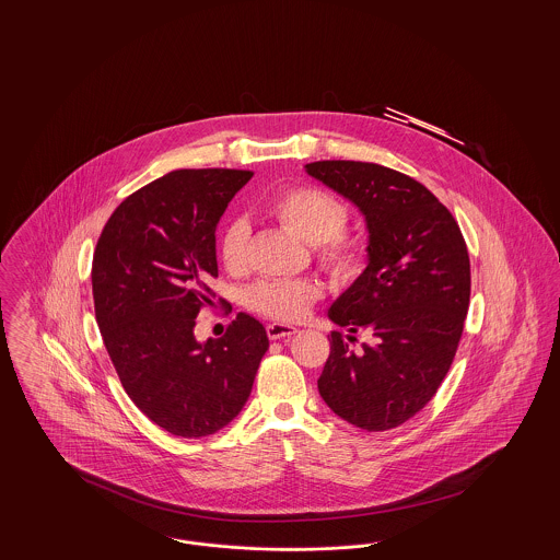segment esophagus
<instances>
[{
	"label": "esophagus",
	"mask_w": 560,
	"mask_h": 560,
	"mask_svg": "<svg viewBox=\"0 0 560 560\" xmlns=\"http://www.w3.org/2000/svg\"><path fill=\"white\" fill-rule=\"evenodd\" d=\"M298 329L293 325H285V323H270L267 327L268 338L270 340H281V338H290Z\"/></svg>",
	"instance_id": "esophagus-1"
}]
</instances>
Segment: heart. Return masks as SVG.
I'll list each match as a JSON object with an SVG mask.
<instances>
[{
    "label": "heart",
    "mask_w": 560,
    "mask_h": 560,
    "mask_svg": "<svg viewBox=\"0 0 560 560\" xmlns=\"http://www.w3.org/2000/svg\"><path fill=\"white\" fill-rule=\"evenodd\" d=\"M270 213L293 235L308 245H315L320 265L334 277L347 279L359 265L361 252L357 241L342 233L347 224V210L331 195L315 187H293L281 190L268 206ZM247 226L233 222L224 229L220 240V260L226 270L241 272L245 267ZM319 288L308 279H281L258 283L247 302L260 315L270 319H300Z\"/></svg>",
    "instance_id": "1"
}]
</instances>
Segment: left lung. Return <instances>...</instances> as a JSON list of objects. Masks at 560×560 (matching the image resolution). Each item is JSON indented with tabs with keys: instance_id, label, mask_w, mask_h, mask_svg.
Returning a JSON list of instances; mask_svg holds the SVG:
<instances>
[{
	"instance_id": "obj_1",
	"label": "left lung",
	"mask_w": 560,
	"mask_h": 560,
	"mask_svg": "<svg viewBox=\"0 0 560 560\" xmlns=\"http://www.w3.org/2000/svg\"><path fill=\"white\" fill-rule=\"evenodd\" d=\"M306 174L365 220L368 267L327 317L331 352L317 386L327 407L370 432L413 418L452 368L470 302V258L452 212L418 180L363 161H315ZM373 342L349 350L353 334Z\"/></svg>"
}]
</instances>
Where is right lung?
<instances>
[{"label": "right lung", "mask_w": 560, "mask_h": 560, "mask_svg": "<svg viewBox=\"0 0 560 560\" xmlns=\"http://www.w3.org/2000/svg\"><path fill=\"white\" fill-rule=\"evenodd\" d=\"M252 176L170 172L121 201L94 252L92 293L108 357L133 405L176 436L231 424L268 350L265 325L245 313L222 338H195L218 277V222Z\"/></svg>", "instance_id": "add662e5"}]
</instances>
